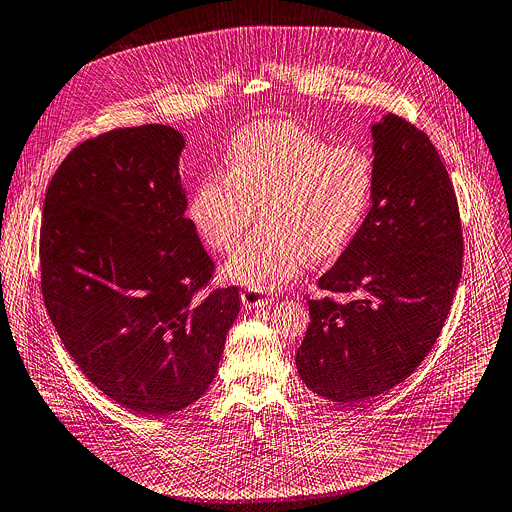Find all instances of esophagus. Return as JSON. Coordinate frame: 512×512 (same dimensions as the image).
I'll return each instance as SVG.
<instances>
[{
  "mask_svg": "<svg viewBox=\"0 0 512 512\" xmlns=\"http://www.w3.org/2000/svg\"><path fill=\"white\" fill-rule=\"evenodd\" d=\"M241 302L245 304V308H261V306H267L271 304V298L259 290H243L241 292Z\"/></svg>",
  "mask_w": 512,
  "mask_h": 512,
  "instance_id": "esophagus-1",
  "label": "esophagus"
}]
</instances>
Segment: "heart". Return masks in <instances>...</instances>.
Returning <instances> with one entry per match:
<instances>
[{
    "mask_svg": "<svg viewBox=\"0 0 512 512\" xmlns=\"http://www.w3.org/2000/svg\"><path fill=\"white\" fill-rule=\"evenodd\" d=\"M374 169L347 147H331L288 122H259L237 134L226 171L208 173L190 202L202 241L228 253L257 206L259 226L226 263L232 282L275 290L296 277L308 257L339 255L369 206Z\"/></svg>",
    "mask_w": 512,
    "mask_h": 512,
    "instance_id": "obj_1",
    "label": "heart"
}]
</instances>
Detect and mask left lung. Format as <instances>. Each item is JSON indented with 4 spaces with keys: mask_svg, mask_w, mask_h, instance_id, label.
I'll return each mask as SVG.
<instances>
[{
    "mask_svg": "<svg viewBox=\"0 0 512 512\" xmlns=\"http://www.w3.org/2000/svg\"><path fill=\"white\" fill-rule=\"evenodd\" d=\"M371 208L318 280L296 353L302 382L339 404L376 398L423 363L461 277L463 235L449 173L429 136L396 114L371 126Z\"/></svg>",
    "mask_w": 512,
    "mask_h": 512,
    "instance_id": "obj_1",
    "label": "left lung"
}]
</instances>
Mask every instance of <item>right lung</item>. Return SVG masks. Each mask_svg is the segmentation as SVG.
I'll return each mask as SVG.
<instances>
[{
  "instance_id": "right-lung-1",
  "label": "right lung",
  "mask_w": 512,
  "mask_h": 512,
  "mask_svg": "<svg viewBox=\"0 0 512 512\" xmlns=\"http://www.w3.org/2000/svg\"><path fill=\"white\" fill-rule=\"evenodd\" d=\"M183 136L116 128L77 145L46 190L40 288L85 374L141 416L194 404L212 384L237 286L210 288L214 261L185 218Z\"/></svg>"
}]
</instances>
